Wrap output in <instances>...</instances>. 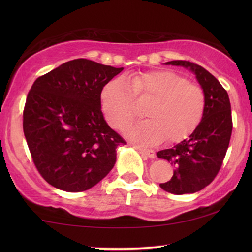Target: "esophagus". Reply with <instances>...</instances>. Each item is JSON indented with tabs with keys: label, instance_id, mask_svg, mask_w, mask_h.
Listing matches in <instances>:
<instances>
[{
	"label": "esophagus",
	"instance_id": "34e87169",
	"mask_svg": "<svg viewBox=\"0 0 252 252\" xmlns=\"http://www.w3.org/2000/svg\"><path fill=\"white\" fill-rule=\"evenodd\" d=\"M135 148L138 149V151L141 153V155L150 158V159H153V158H155V156H156L155 151L150 150V149H144V148H140V147H136V146H135Z\"/></svg>",
	"mask_w": 252,
	"mask_h": 252
}]
</instances>
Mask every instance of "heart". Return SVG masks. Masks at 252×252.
Segmentation results:
<instances>
[{
    "label": "heart",
    "instance_id": "b5f03b06",
    "mask_svg": "<svg viewBox=\"0 0 252 252\" xmlns=\"http://www.w3.org/2000/svg\"><path fill=\"white\" fill-rule=\"evenodd\" d=\"M135 101L148 102V120L130 126L126 135L152 144L164 139L178 143L197 129L206 109V94L197 83L172 71H156L113 80L101 92V106L109 125L123 130L136 116Z\"/></svg>",
    "mask_w": 252,
    "mask_h": 252
}]
</instances>
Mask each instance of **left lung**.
<instances>
[{
    "instance_id": "obj_1",
    "label": "left lung",
    "mask_w": 252,
    "mask_h": 252,
    "mask_svg": "<svg viewBox=\"0 0 252 252\" xmlns=\"http://www.w3.org/2000/svg\"><path fill=\"white\" fill-rule=\"evenodd\" d=\"M167 64L185 66L193 72L206 94V109L189 138L158 152V157L171 162L174 168L172 178L160 187L173 194L194 193L210 185L222 165L232 132L231 105L225 89L202 66L185 60Z\"/></svg>"
}]
</instances>
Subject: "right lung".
<instances>
[{"instance_id": "right-lung-1", "label": "right lung", "mask_w": 252, "mask_h": 252, "mask_svg": "<svg viewBox=\"0 0 252 252\" xmlns=\"http://www.w3.org/2000/svg\"><path fill=\"white\" fill-rule=\"evenodd\" d=\"M122 70L76 59L34 81L23 131L34 165L51 186L81 192L112 170L117 148L126 142L105 122L101 92Z\"/></svg>"}]
</instances>
